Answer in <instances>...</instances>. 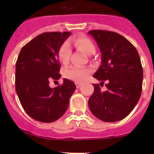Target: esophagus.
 Segmentation results:
<instances>
[{
  "instance_id": "1",
  "label": "esophagus",
  "mask_w": 154,
  "mask_h": 154,
  "mask_svg": "<svg viewBox=\"0 0 154 154\" xmlns=\"http://www.w3.org/2000/svg\"><path fill=\"white\" fill-rule=\"evenodd\" d=\"M75 85H76V87H77V88H79V87L82 85V83L81 82H75Z\"/></svg>"
}]
</instances>
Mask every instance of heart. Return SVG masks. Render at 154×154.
<instances>
[{"label":"heart","instance_id":"1","mask_svg":"<svg viewBox=\"0 0 154 154\" xmlns=\"http://www.w3.org/2000/svg\"><path fill=\"white\" fill-rule=\"evenodd\" d=\"M73 44L77 48L82 50L87 55H92L96 51V47L92 41L85 36L78 37L73 40ZM71 49L67 43H64L60 47L58 52V59L63 65H67L69 61ZM89 70L85 68L71 67L64 71L65 78L75 82H82L87 78Z\"/></svg>","mask_w":154,"mask_h":154}]
</instances>
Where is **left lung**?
<instances>
[{
  "instance_id": "left-lung-1",
  "label": "left lung",
  "mask_w": 154,
  "mask_h": 154,
  "mask_svg": "<svg viewBox=\"0 0 154 154\" xmlns=\"http://www.w3.org/2000/svg\"><path fill=\"white\" fill-rule=\"evenodd\" d=\"M88 33L96 40L101 51V65L94 78L106 85L101 92L93 84L89 107L96 117L104 122H117L126 117L140 98L143 68L136 48L124 37L112 31L92 30Z\"/></svg>"
}]
</instances>
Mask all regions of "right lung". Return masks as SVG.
I'll list each match as a JSON object with an SVG mask.
<instances>
[{"mask_svg": "<svg viewBox=\"0 0 154 154\" xmlns=\"http://www.w3.org/2000/svg\"><path fill=\"white\" fill-rule=\"evenodd\" d=\"M71 32H45L21 48L16 62L15 89L24 111L32 119L51 123L67 110L76 86L63 79V84L51 88V80L60 79L58 50Z\"/></svg>", "mask_w": 154, "mask_h": 154, "instance_id": "1", "label": "right lung"}]
</instances>
